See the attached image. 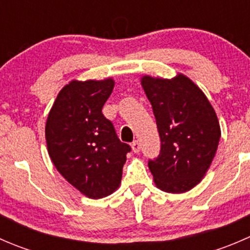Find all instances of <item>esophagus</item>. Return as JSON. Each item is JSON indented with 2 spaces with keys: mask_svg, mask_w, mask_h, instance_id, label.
<instances>
[{
  "mask_svg": "<svg viewBox=\"0 0 250 250\" xmlns=\"http://www.w3.org/2000/svg\"><path fill=\"white\" fill-rule=\"evenodd\" d=\"M132 150H133V152H139L140 151V143L138 140H135V141H133L132 143Z\"/></svg>",
  "mask_w": 250,
  "mask_h": 250,
  "instance_id": "esophagus-1",
  "label": "esophagus"
}]
</instances>
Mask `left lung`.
I'll return each mask as SVG.
<instances>
[{"label":"left lung","instance_id":"1","mask_svg":"<svg viewBox=\"0 0 250 250\" xmlns=\"http://www.w3.org/2000/svg\"><path fill=\"white\" fill-rule=\"evenodd\" d=\"M161 138L160 155L148 161L156 186L170 193L195 188L210 167L220 140L218 117L204 93L185 75L144 76Z\"/></svg>","mask_w":250,"mask_h":250}]
</instances>
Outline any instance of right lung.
I'll list each match as a JSON object with an SVG mask.
<instances>
[{"instance_id":"1","label":"right lung","mask_w":250,"mask_h":250,"mask_svg":"<svg viewBox=\"0 0 250 250\" xmlns=\"http://www.w3.org/2000/svg\"><path fill=\"white\" fill-rule=\"evenodd\" d=\"M115 81H71L58 94L48 115L46 141L57 170L87 197L98 200L120 186L130 151L102 109Z\"/></svg>"}]
</instances>
